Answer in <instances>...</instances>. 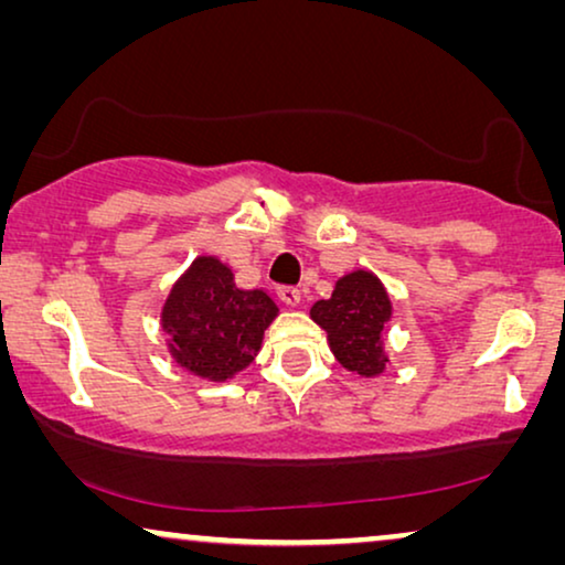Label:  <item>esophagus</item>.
<instances>
[{
	"label": "esophagus",
	"mask_w": 565,
	"mask_h": 565,
	"mask_svg": "<svg viewBox=\"0 0 565 565\" xmlns=\"http://www.w3.org/2000/svg\"><path fill=\"white\" fill-rule=\"evenodd\" d=\"M277 296H280L285 306H298L300 303V290L296 288V285H280V288H277Z\"/></svg>",
	"instance_id": "34e87169"
}]
</instances>
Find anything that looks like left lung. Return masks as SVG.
Instances as JSON below:
<instances>
[{
  "instance_id": "obj_1",
  "label": "left lung",
  "mask_w": 565,
  "mask_h": 565,
  "mask_svg": "<svg viewBox=\"0 0 565 565\" xmlns=\"http://www.w3.org/2000/svg\"><path fill=\"white\" fill-rule=\"evenodd\" d=\"M311 319L327 331L339 365L365 377L383 373L388 362L383 327L391 319V300L373 273L344 275L331 298L313 303Z\"/></svg>"
}]
</instances>
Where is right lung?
<instances>
[{
  "label": "right lung",
  "mask_w": 565,
  "mask_h": 565,
  "mask_svg": "<svg viewBox=\"0 0 565 565\" xmlns=\"http://www.w3.org/2000/svg\"><path fill=\"white\" fill-rule=\"evenodd\" d=\"M275 316L277 306L265 290L236 288L226 265L198 257L169 292L161 327L182 367L226 381L254 360Z\"/></svg>",
  "instance_id": "right-lung-1"
}]
</instances>
